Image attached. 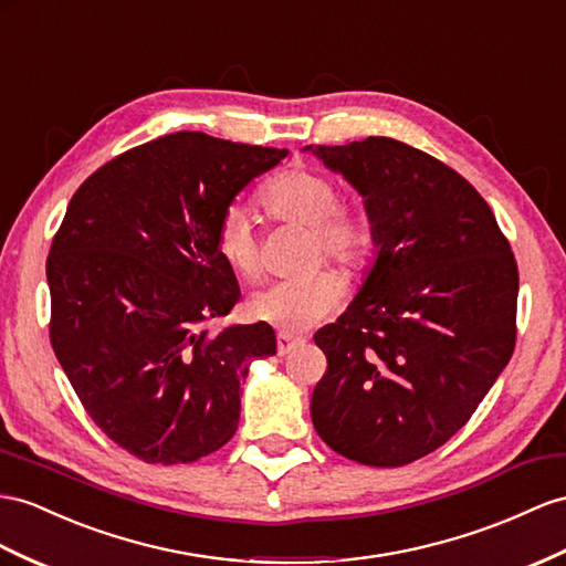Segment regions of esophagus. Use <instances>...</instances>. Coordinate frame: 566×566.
Segmentation results:
<instances>
[{
	"label": "esophagus",
	"instance_id": "34e87169",
	"mask_svg": "<svg viewBox=\"0 0 566 566\" xmlns=\"http://www.w3.org/2000/svg\"><path fill=\"white\" fill-rule=\"evenodd\" d=\"M296 346H301V339H294V337H289V335H284V332H280L277 335V354L280 356H286V354H292Z\"/></svg>",
	"mask_w": 566,
	"mask_h": 566
}]
</instances>
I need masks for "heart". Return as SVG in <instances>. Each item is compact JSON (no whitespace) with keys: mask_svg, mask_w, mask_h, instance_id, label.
Masks as SVG:
<instances>
[{"mask_svg":"<svg viewBox=\"0 0 566 566\" xmlns=\"http://www.w3.org/2000/svg\"><path fill=\"white\" fill-rule=\"evenodd\" d=\"M258 202L272 220L311 229V265L323 258L346 270H364L375 251L370 214L352 202H339V184L327 171L289 167L260 188ZM217 258L241 280H258L263 272L260 243L251 217L241 208H227L212 231ZM344 301V284L332 270L274 282L251 298L253 317L286 332H303L335 313Z\"/></svg>","mask_w":566,"mask_h":566,"instance_id":"obj_1","label":"heart"}]
</instances>
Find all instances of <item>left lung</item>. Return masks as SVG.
<instances>
[{"mask_svg":"<svg viewBox=\"0 0 566 566\" xmlns=\"http://www.w3.org/2000/svg\"><path fill=\"white\" fill-rule=\"evenodd\" d=\"M366 198L378 258L337 323L311 416L337 454L395 469L457 434L510 364L518 270L475 188L432 155L370 136L308 145Z\"/></svg>","mask_w":566,"mask_h":566,"instance_id":"1","label":"left lung"}]
</instances>
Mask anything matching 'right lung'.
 I'll return each instance as SVG.
<instances>
[{"mask_svg":"<svg viewBox=\"0 0 566 566\" xmlns=\"http://www.w3.org/2000/svg\"><path fill=\"white\" fill-rule=\"evenodd\" d=\"M289 150L179 132L93 171L50 245V342L83 409L145 463H191L239 426L268 323L208 325L239 301L212 231L241 188Z\"/></svg>","mask_w":566,"mask_h":566,"instance_id":"add662e5","label":"right lung"}]
</instances>
